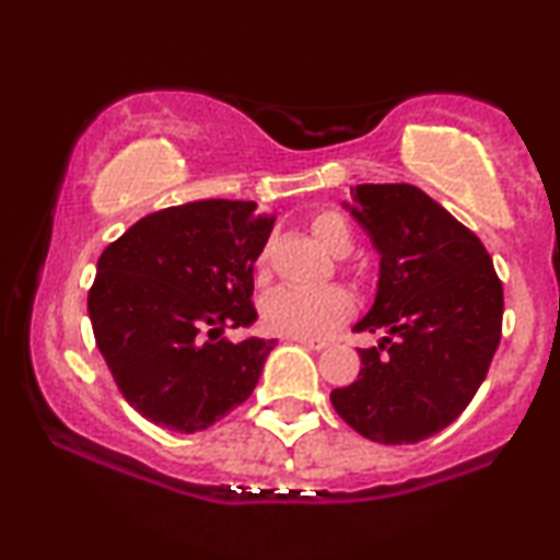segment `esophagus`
<instances>
[{
    "label": "esophagus",
    "instance_id": "esophagus-1",
    "mask_svg": "<svg viewBox=\"0 0 560 560\" xmlns=\"http://www.w3.org/2000/svg\"><path fill=\"white\" fill-rule=\"evenodd\" d=\"M293 342L306 347V350H316V352L324 350V347H326L324 339H293Z\"/></svg>",
    "mask_w": 560,
    "mask_h": 560
}]
</instances>
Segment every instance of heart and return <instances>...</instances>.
Masks as SVG:
<instances>
[{"instance_id":"b5f03b06","label":"heart","mask_w":560,"mask_h":560,"mask_svg":"<svg viewBox=\"0 0 560 560\" xmlns=\"http://www.w3.org/2000/svg\"><path fill=\"white\" fill-rule=\"evenodd\" d=\"M318 244L334 257H347L354 238L339 213H318L311 223ZM262 324L270 334L290 339H322L352 316L354 301L345 288H278L262 301Z\"/></svg>"}]
</instances>
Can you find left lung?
<instances>
[{"label": "left lung", "mask_w": 560, "mask_h": 560, "mask_svg": "<svg viewBox=\"0 0 560 560\" xmlns=\"http://www.w3.org/2000/svg\"><path fill=\"white\" fill-rule=\"evenodd\" d=\"M381 254L375 301L354 331L358 381L331 390L339 417L381 445H411L460 417L502 339L504 290L481 238L413 185H358L342 202Z\"/></svg>", "instance_id": "obj_1"}]
</instances>
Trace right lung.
<instances>
[{"label":"right lung","mask_w":560,"mask_h":560,"mask_svg":"<svg viewBox=\"0 0 560 560\" xmlns=\"http://www.w3.org/2000/svg\"><path fill=\"white\" fill-rule=\"evenodd\" d=\"M272 226L252 200L185 202L141 218L97 259L94 339L149 422L192 434L252 396L275 339L221 334L257 318L254 262Z\"/></svg>","instance_id":"1"}]
</instances>
